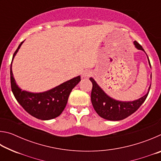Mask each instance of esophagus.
<instances>
[{
	"label": "esophagus",
	"instance_id": "1",
	"mask_svg": "<svg viewBox=\"0 0 161 161\" xmlns=\"http://www.w3.org/2000/svg\"><path fill=\"white\" fill-rule=\"evenodd\" d=\"M91 75H92V72H90V71H89V70H87V71H85V72H83L82 77L87 79V78H89V77H90Z\"/></svg>",
	"mask_w": 161,
	"mask_h": 161
}]
</instances>
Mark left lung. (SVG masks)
<instances>
[{"label":"left lung","mask_w":161,"mask_h":161,"mask_svg":"<svg viewBox=\"0 0 161 161\" xmlns=\"http://www.w3.org/2000/svg\"><path fill=\"white\" fill-rule=\"evenodd\" d=\"M133 43L136 48L144 51L142 46L138 43L137 41H134ZM149 64L151 65L150 61ZM89 80L92 83L91 100L94 110L102 118L110 120V121H120L131 115L137 111L138 108L142 105V103L145 102L149 93L148 92L145 96L133 102H119V101L113 99L112 98L106 94L93 78L91 77ZM150 89H151V86L149 87L148 91Z\"/></svg>","instance_id":"1"}]
</instances>
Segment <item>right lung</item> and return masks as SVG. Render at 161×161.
<instances>
[{"label": "right lung", "instance_id": "right-lung-1", "mask_svg": "<svg viewBox=\"0 0 161 161\" xmlns=\"http://www.w3.org/2000/svg\"><path fill=\"white\" fill-rule=\"evenodd\" d=\"M23 42L19 45L13 54V59ZM80 81L81 77L78 76L47 92L31 93L23 91L16 85L10 66V85L13 95L27 112L38 119L50 120L60 115L66 107L72 89Z\"/></svg>", "mask_w": 161, "mask_h": 161}]
</instances>
